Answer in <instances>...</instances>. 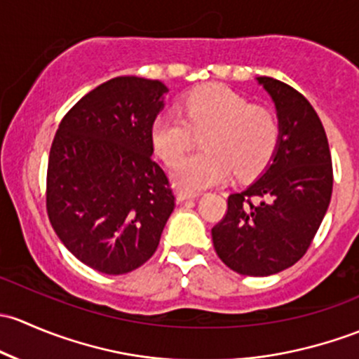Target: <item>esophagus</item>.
Here are the masks:
<instances>
[{"instance_id": "1", "label": "esophagus", "mask_w": 359, "mask_h": 359, "mask_svg": "<svg viewBox=\"0 0 359 359\" xmlns=\"http://www.w3.org/2000/svg\"><path fill=\"white\" fill-rule=\"evenodd\" d=\"M194 198H198V194H190V191H178V195H176V201H178V202L194 201Z\"/></svg>"}]
</instances>
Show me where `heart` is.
I'll return each instance as SVG.
<instances>
[{
	"instance_id": "1",
	"label": "heart",
	"mask_w": 359,
	"mask_h": 359,
	"mask_svg": "<svg viewBox=\"0 0 359 359\" xmlns=\"http://www.w3.org/2000/svg\"><path fill=\"white\" fill-rule=\"evenodd\" d=\"M204 150L184 157L172 169L183 191L198 194L230 178H252L269 164L280 140L276 117L223 84L197 88L184 98L181 114L162 112L152 123V145L168 164L178 162L204 131Z\"/></svg>"
}]
</instances>
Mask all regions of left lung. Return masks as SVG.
<instances>
[{"instance_id": "1", "label": "left lung", "mask_w": 359, "mask_h": 359, "mask_svg": "<svg viewBox=\"0 0 359 359\" xmlns=\"http://www.w3.org/2000/svg\"><path fill=\"white\" fill-rule=\"evenodd\" d=\"M275 103L276 152L245 190L228 197V212L212 228L219 259L249 276H269L306 254L332 197L327 135L311 103L289 84L256 77Z\"/></svg>"}]
</instances>
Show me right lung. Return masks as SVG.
I'll return each mask as SVG.
<instances>
[{"instance_id": "right-lung-1", "label": "right lung", "mask_w": 359, "mask_h": 359, "mask_svg": "<svg viewBox=\"0 0 359 359\" xmlns=\"http://www.w3.org/2000/svg\"><path fill=\"white\" fill-rule=\"evenodd\" d=\"M168 91L161 81L114 77L69 110L51 143V226L74 257L105 275L149 261L175 209L150 135Z\"/></svg>"}]
</instances>
